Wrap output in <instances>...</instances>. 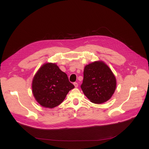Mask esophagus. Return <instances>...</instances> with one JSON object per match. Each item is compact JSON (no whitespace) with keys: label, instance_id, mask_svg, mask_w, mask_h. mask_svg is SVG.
<instances>
[{"label":"esophagus","instance_id":"obj_1","mask_svg":"<svg viewBox=\"0 0 149 149\" xmlns=\"http://www.w3.org/2000/svg\"><path fill=\"white\" fill-rule=\"evenodd\" d=\"M73 84H74V87H75L76 88H77V87H78V84H77V82H74Z\"/></svg>","mask_w":149,"mask_h":149}]
</instances>
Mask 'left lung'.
Returning <instances> with one entry per match:
<instances>
[{
    "mask_svg": "<svg viewBox=\"0 0 149 149\" xmlns=\"http://www.w3.org/2000/svg\"><path fill=\"white\" fill-rule=\"evenodd\" d=\"M84 94L95 104L109 100L116 87V77L109 67L103 61H95L86 65L81 85Z\"/></svg>",
    "mask_w": 149,
    "mask_h": 149,
    "instance_id": "8db88e82",
    "label": "left lung"
}]
</instances>
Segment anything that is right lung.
<instances>
[{
	"mask_svg": "<svg viewBox=\"0 0 149 149\" xmlns=\"http://www.w3.org/2000/svg\"><path fill=\"white\" fill-rule=\"evenodd\" d=\"M74 86L55 63H45L34 76L32 92L42 107L53 109L61 104Z\"/></svg>",
	"mask_w": 149,
	"mask_h": 149,
	"instance_id": "right-lung-1",
	"label": "right lung"
}]
</instances>
